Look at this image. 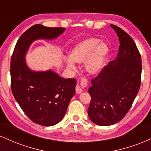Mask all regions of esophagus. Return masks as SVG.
I'll use <instances>...</instances> for the list:
<instances>
[{
    "mask_svg": "<svg viewBox=\"0 0 151 151\" xmlns=\"http://www.w3.org/2000/svg\"><path fill=\"white\" fill-rule=\"evenodd\" d=\"M86 82H87V81H86V79H82V80H81V84H82L83 85L86 84ZM82 91H83L82 88H81V86H80V85H79V84H78L76 86V93H80L82 92Z\"/></svg>",
    "mask_w": 151,
    "mask_h": 151,
    "instance_id": "obj_1",
    "label": "esophagus"
}]
</instances>
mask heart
Returning <instances> with one entry per match:
<instances>
[{"instance_id": "b5f03b06", "label": "heart", "mask_w": 151, "mask_h": 151, "mask_svg": "<svg viewBox=\"0 0 151 151\" xmlns=\"http://www.w3.org/2000/svg\"><path fill=\"white\" fill-rule=\"evenodd\" d=\"M109 54V45L99 38L89 37L74 45L69 58L65 59L67 68L74 70L75 64L84 62V70L90 75H97L104 67Z\"/></svg>"}]
</instances>
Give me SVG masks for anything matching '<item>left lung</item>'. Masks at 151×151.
I'll list each match as a JSON object with an SVG mask.
<instances>
[{
  "instance_id": "8db88e82",
  "label": "left lung",
  "mask_w": 151,
  "mask_h": 151,
  "mask_svg": "<svg viewBox=\"0 0 151 151\" xmlns=\"http://www.w3.org/2000/svg\"><path fill=\"white\" fill-rule=\"evenodd\" d=\"M119 37L117 58L91 80L88 90L90 120L99 126L113 125L128 113L139 91L141 58L134 41L120 27L111 25Z\"/></svg>"
}]
</instances>
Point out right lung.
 I'll list each match as a JSON object with an SVG mask.
<instances>
[{"label":"right lung","mask_w":151,"mask_h":151,"mask_svg":"<svg viewBox=\"0 0 151 151\" xmlns=\"http://www.w3.org/2000/svg\"><path fill=\"white\" fill-rule=\"evenodd\" d=\"M64 27H49L37 24L20 36L10 62L11 89L20 108L31 121L45 126L58 124L65 116L75 94V79H64L52 70L34 71L25 56L34 41L56 39Z\"/></svg>","instance_id":"right-lung-1"}]
</instances>
